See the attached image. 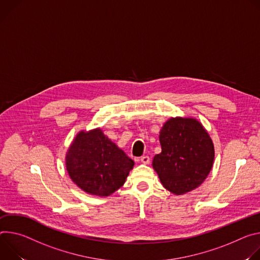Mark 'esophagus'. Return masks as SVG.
Here are the masks:
<instances>
[{
	"label": "esophagus",
	"instance_id": "34e87169",
	"mask_svg": "<svg viewBox=\"0 0 260 260\" xmlns=\"http://www.w3.org/2000/svg\"><path fill=\"white\" fill-rule=\"evenodd\" d=\"M150 161H151V159H150L149 156H142V157L140 158V162L143 163V164H149Z\"/></svg>",
	"mask_w": 260,
	"mask_h": 260
}]
</instances>
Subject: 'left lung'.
<instances>
[{"label": "left lung", "instance_id": "1", "mask_svg": "<svg viewBox=\"0 0 260 260\" xmlns=\"http://www.w3.org/2000/svg\"><path fill=\"white\" fill-rule=\"evenodd\" d=\"M161 153L153 168L163 187L175 195L186 194L205 182L213 168V140L197 119H168L159 133Z\"/></svg>", "mask_w": 260, "mask_h": 260}]
</instances>
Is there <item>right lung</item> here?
<instances>
[{
  "label": "right lung",
  "mask_w": 260,
  "mask_h": 260,
  "mask_svg": "<svg viewBox=\"0 0 260 260\" xmlns=\"http://www.w3.org/2000/svg\"><path fill=\"white\" fill-rule=\"evenodd\" d=\"M133 166V160L100 128L79 131L66 153L70 179L94 196H109L121 188Z\"/></svg>",
  "instance_id": "add662e5"
}]
</instances>
